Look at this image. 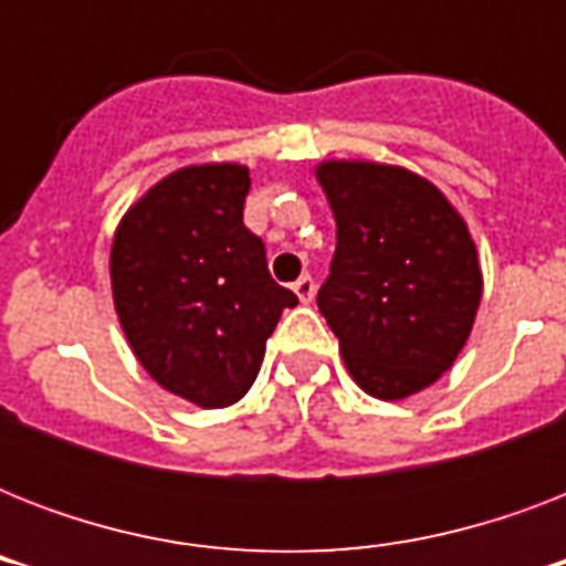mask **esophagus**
Returning <instances> with one entry per match:
<instances>
[{"label": "esophagus", "mask_w": 566, "mask_h": 566, "mask_svg": "<svg viewBox=\"0 0 566 566\" xmlns=\"http://www.w3.org/2000/svg\"><path fill=\"white\" fill-rule=\"evenodd\" d=\"M293 293L300 296V302H311L314 300V293H317V282H314L308 273L300 275V279L293 282Z\"/></svg>", "instance_id": "34e87169"}]
</instances>
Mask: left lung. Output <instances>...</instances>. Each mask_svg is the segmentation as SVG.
<instances>
[{
  "mask_svg": "<svg viewBox=\"0 0 566 566\" xmlns=\"http://www.w3.org/2000/svg\"><path fill=\"white\" fill-rule=\"evenodd\" d=\"M317 181L337 222L317 305L346 370L376 399L420 394L455 364L482 302L464 217L405 167L323 161Z\"/></svg>",
  "mask_w": 566,
  "mask_h": 566,
  "instance_id": "left-lung-1",
  "label": "left lung"
}]
</instances>
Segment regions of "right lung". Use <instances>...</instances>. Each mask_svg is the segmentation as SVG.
<instances>
[{
	"mask_svg": "<svg viewBox=\"0 0 566 566\" xmlns=\"http://www.w3.org/2000/svg\"><path fill=\"white\" fill-rule=\"evenodd\" d=\"M243 164H193L137 199L111 243V293L144 370L170 394L226 408L247 396L266 337L296 305L243 226Z\"/></svg>",
	"mask_w": 566,
	"mask_h": 566,
	"instance_id": "1",
	"label": "right lung"
}]
</instances>
